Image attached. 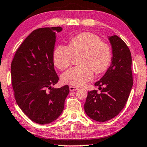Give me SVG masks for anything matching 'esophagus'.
Here are the masks:
<instances>
[{"mask_svg": "<svg viewBox=\"0 0 147 147\" xmlns=\"http://www.w3.org/2000/svg\"><path fill=\"white\" fill-rule=\"evenodd\" d=\"M69 89H70V91H77V90L78 89V87H74V86H70Z\"/></svg>", "mask_w": 147, "mask_h": 147, "instance_id": "34e87169", "label": "esophagus"}]
</instances>
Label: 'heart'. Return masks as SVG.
I'll return each instance as SVG.
<instances>
[{
    "mask_svg": "<svg viewBox=\"0 0 147 147\" xmlns=\"http://www.w3.org/2000/svg\"><path fill=\"white\" fill-rule=\"evenodd\" d=\"M80 56L79 66L72 67L62 75L63 83L80 86L92 79L93 72H104L111 60V48L101 39L90 32L80 34L68 42L67 46L54 49L52 58L55 66L64 70L70 66L72 56Z\"/></svg>",
    "mask_w": 147,
    "mask_h": 147,
    "instance_id": "heart-1",
    "label": "heart"
}]
</instances>
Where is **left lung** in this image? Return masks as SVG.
<instances>
[{"mask_svg":"<svg viewBox=\"0 0 147 147\" xmlns=\"http://www.w3.org/2000/svg\"><path fill=\"white\" fill-rule=\"evenodd\" d=\"M108 39L112 48L111 64L95 83L101 93H97L96 90L88 92L84 105L87 116L101 122L111 120L122 110L133 85L132 56L128 47L116 35Z\"/></svg>","mask_w":147,"mask_h":147,"instance_id":"8db88e82","label":"left lung"}]
</instances>
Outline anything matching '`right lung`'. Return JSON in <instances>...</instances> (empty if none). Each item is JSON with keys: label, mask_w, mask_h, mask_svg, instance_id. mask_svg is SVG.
I'll return each mask as SVG.
<instances>
[{"label": "right lung", "mask_w": 147, "mask_h": 147, "mask_svg": "<svg viewBox=\"0 0 147 147\" xmlns=\"http://www.w3.org/2000/svg\"><path fill=\"white\" fill-rule=\"evenodd\" d=\"M62 30V27H54L33 31L17 49L11 62L15 100L23 113L37 124L56 120L69 93L68 85L52 88L59 80L52 55L56 34Z\"/></svg>", "instance_id": "right-lung-1"}]
</instances>
